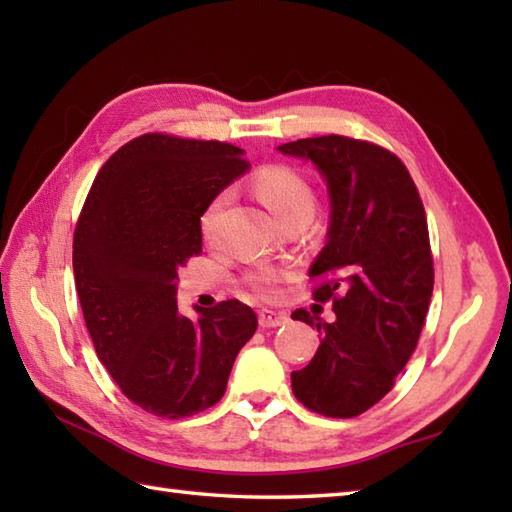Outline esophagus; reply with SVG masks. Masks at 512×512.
<instances>
[{
	"mask_svg": "<svg viewBox=\"0 0 512 512\" xmlns=\"http://www.w3.org/2000/svg\"><path fill=\"white\" fill-rule=\"evenodd\" d=\"M288 323V317L284 312H275V310H259V325L262 328H279V325Z\"/></svg>",
	"mask_w": 512,
	"mask_h": 512,
	"instance_id": "1",
	"label": "esophagus"
}]
</instances>
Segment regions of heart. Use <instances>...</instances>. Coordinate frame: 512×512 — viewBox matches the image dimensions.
<instances>
[{"label":"heart","mask_w":512,"mask_h":512,"mask_svg":"<svg viewBox=\"0 0 512 512\" xmlns=\"http://www.w3.org/2000/svg\"><path fill=\"white\" fill-rule=\"evenodd\" d=\"M253 191L266 209L273 213L281 224H290L295 220H308L314 211V202H317V195H314L312 184L306 180L301 171L290 165H266L257 171L253 180ZM226 204V195H217V198L206 206L202 213V233L209 237L215 228L217 215H220L222 206ZM277 273L275 270H255L246 277L248 286L253 288L259 295H275L277 290Z\"/></svg>","instance_id":"1"}]
</instances>
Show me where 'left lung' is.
Wrapping results in <instances>:
<instances>
[{
	"mask_svg": "<svg viewBox=\"0 0 512 512\" xmlns=\"http://www.w3.org/2000/svg\"><path fill=\"white\" fill-rule=\"evenodd\" d=\"M312 160L328 182V244L310 268L312 297L332 303V323L295 310L321 334L312 361L292 372L310 411L354 418L383 400L416 352L433 292L427 213L402 160L369 140L339 134L279 145Z\"/></svg>",
	"mask_w": 512,
	"mask_h": 512,
	"instance_id": "obj_1",
	"label": "left lung"
}]
</instances>
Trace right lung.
<instances>
[{"label": "right lung", "instance_id": "1", "mask_svg": "<svg viewBox=\"0 0 512 512\" xmlns=\"http://www.w3.org/2000/svg\"><path fill=\"white\" fill-rule=\"evenodd\" d=\"M246 169L231 143L143 134L96 173L76 222L74 284L96 356L158 418L213 407L257 330L237 299L198 310V321L176 303L178 270L202 253V213Z\"/></svg>", "mask_w": 512, "mask_h": 512}]
</instances>
